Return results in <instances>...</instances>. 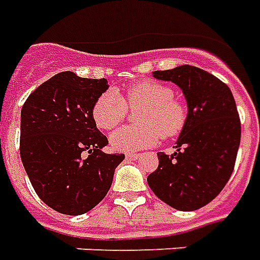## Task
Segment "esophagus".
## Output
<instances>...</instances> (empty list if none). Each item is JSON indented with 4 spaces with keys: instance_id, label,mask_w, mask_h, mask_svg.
I'll return each mask as SVG.
<instances>
[{
    "instance_id": "obj_1",
    "label": "esophagus",
    "mask_w": 260,
    "mask_h": 260,
    "mask_svg": "<svg viewBox=\"0 0 260 260\" xmlns=\"http://www.w3.org/2000/svg\"><path fill=\"white\" fill-rule=\"evenodd\" d=\"M139 154H126V159H130V161H136V159H139Z\"/></svg>"
}]
</instances>
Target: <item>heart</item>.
<instances>
[{
  "mask_svg": "<svg viewBox=\"0 0 260 260\" xmlns=\"http://www.w3.org/2000/svg\"><path fill=\"white\" fill-rule=\"evenodd\" d=\"M127 108L141 109L136 116L140 126L121 127L112 133L110 144L121 152H136L154 147L161 137H175L187 121L186 105L174 96L171 86L155 81L136 82L121 98L115 91L104 92L93 104L92 119L99 128L112 130L126 117Z\"/></svg>",
  "mask_w": 260,
  "mask_h": 260,
  "instance_id": "obj_1",
  "label": "heart"
}]
</instances>
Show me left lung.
<instances>
[{"instance_id":"8db88e82","label":"left lung","mask_w":260,"mask_h":260,"mask_svg":"<svg viewBox=\"0 0 260 260\" xmlns=\"http://www.w3.org/2000/svg\"><path fill=\"white\" fill-rule=\"evenodd\" d=\"M152 75L182 89L187 121L174 154L158 152V169L147 182L168 206L193 211L210 203L233 174L241 141L237 105L222 81L198 67L179 66Z\"/></svg>"}]
</instances>
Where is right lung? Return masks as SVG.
Here are the masks:
<instances>
[{
    "instance_id": "1",
    "label": "right lung",
    "mask_w": 260,
    "mask_h": 260,
    "mask_svg": "<svg viewBox=\"0 0 260 260\" xmlns=\"http://www.w3.org/2000/svg\"><path fill=\"white\" fill-rule=\"evenodd\" d=\"M105 78L62 71L29 95L21 110V159L35 192L61 214L92 210L109 192L124 154H106L92 108Z\"/></svg>"
}]
</instances>
